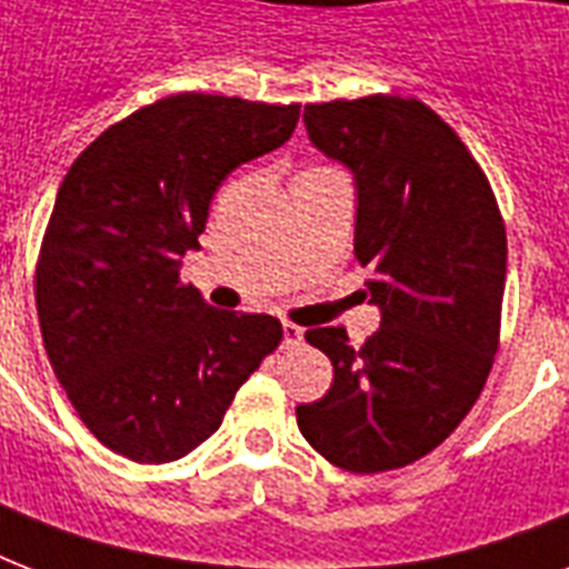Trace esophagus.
<instances>
[{"label":"esophagus","instance_id":"esophagus-1","mask_svg":"<svg viewBox=\"0 0 569 569\" xmlns=\"http://www.w3.org/2000/svg\"><path fill=\"white\" fill-rule=\"evenodd\" d=\"M303 342V328L292 325V321H283V346L292 348V346H301Z\"/></svg>","mask_w":569,"mask_h":569}]
</instances>
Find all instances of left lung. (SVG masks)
<instances>
[{"label": "left lung", "instance_id": "obj_1", "mask_svg": "<svg viewBox=\"0 0 569 569\" xmlns=\"http://www.w3.org/2000/svg\"><path fill=\"white\" fill-rule=\"evenodd\" d=\"M312 147L351 171L355 253L380 328L307 342L333 363L325 398L298 405L312 449L348 472H387L433 451L476 405L493 366L508 241L485 171L419 100L307 106Z\"/></svg>", "mask_w": 569, "mask_h": 569}]
</instances>
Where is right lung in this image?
Here are the masks:
<instances>
[{
	"mask_svg": "<svg viewBox=\"0 0 569 569\" xmlns=\"http://www.w3.org/2000/svg\"><path fill=\"white\" fill-rule=\"evenodd\" d=\"M298 111L177 93L106 129L67 171L40 248V333L79 419L123 458L197 449L280 346L274 316L214 310L180 268L218 186L286 144Z\"/></svg>",
	"mask_w": 569,
	"mask_h": 569,
	"instance_id": "1",
	"label": "right lung"
}]
</instances>
